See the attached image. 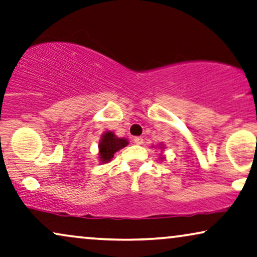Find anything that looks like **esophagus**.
Returning a JSON list of instances; mask_svg holds the SVG:
<instances>
[{"label": "esophagus", "mask_w": 257, "mask_h": 257, "mask_svg": "<svg viewBox=\"0 0 257 257\" xmlns=\"http://www.w3.org/2000/svg\"><path fill=\"white\" fill-rule=\"evenodd\" d=\"M134 142L136 143V145H139V146H141V145H143V139L142 138H134Z\"/></svg>", "instance_id": "obj_1"}]
</instances>
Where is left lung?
Wrapping results in <instances>:
<instances>
[{
    "instance_id": "8db88e82",
    "label": "left lung",
    "mask_w": 257,
    "mask_h": 257,
    "mask_svg": "<svg viewBox=\"0 0 257 257\" xmlns=\"http://www.w3.org/2000/svg\"><path fill=\"white\" fill-rule=\"evenodd\" d=\"M160 148H162V147H160Z\"/></svg>"
}]
</instances>
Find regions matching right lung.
Returning <instances> with one entry per match:
<instances>
[{
	"instance_id": "add662e5",
	"label": "right lung",
	"mask_w": 257,
	"mask_h": 257,
	"mask_svg": "<svg viewBox=\"0 0 257 257\" xmlns=\"http://www.w3.org/2000/svg\"><path fill=\"white\" fill-rule=\"evenodd\" d=\"M128 143L125 139L115 136L112 132H105L101 136V141L98 143V155H100L101 163L110 162L114 154L128 146Z\"/></svg>"
}]
</instances>
